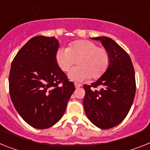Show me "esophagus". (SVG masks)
<instances>
[{"mask_svg":"<svg viewBox=\"0 0 150 150\" xmlns=\"http://www.w3.org/2000/svg\"><path fill=\"white\" fill-rule=\"evenodd\" d=\"M74 86H75V87H76V88H79V87H80V86H81V84L77 83H74Z\"/></svg>","mask_w":150,"mask_h":150,"instance_id":"34e87169","label":"esophagus"}]
</instances>
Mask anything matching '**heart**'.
<instances>
[{"label":"heart","instance_id":"obj_1","mask_svg":"<svg viewBox=\"0 0 150 150\" xmlns=\"http://www.w3.org/2000/svg\"><path fill=\"white\" fill-rule=\"evenodd\" d=\"M55 62L63 72H68L76 62L79 67L73 69L69 77L75 81L96 80L108 70L109 52L104 47H98L89 40H77L70 43L67 48H60L55 53Z\"/></svg>","mask_w":150,"mask_h":150}]
</instances>
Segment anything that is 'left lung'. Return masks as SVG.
I'll return each instance as SVG.
<instances>
[{"mask_svg":"<svg viewBox=\"0 0 150 150\" xmlns=\"http://www.w3.org/2000/svg\"><path fill=\"white\" fill-rule=\"evenodd\" d=\"M99 40L110 54V64L102 76L91 85H84V109L88 118L101 129L117 126L126 117L136 93L135 73L130 56L113 39L105 36ZM102 86L100 91L94 88Z\"/></svg>","mask_w":150,"mask_h":150,"instance_id":"obj_1","label":"left lung"}]
</instances>
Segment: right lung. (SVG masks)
<instances>
[{
  "label": "right lung",
  "instance_id": "right-lung-1",
  "mask_svg": "<svg viewBox=\"0 0 150 150\" xmlns=\"http://www.w3.org/2000/svg\"><path fill=\"white\" fill-rule=\"evenodd\" d=\"M59 42L43 35L29 39L12 61L9 91L14 107L28 125L45 129L62 117L75 90L55 62Z\"/></svg>",
  "mask_w": 150,
  "mask_h": 150
}]
</instances>
